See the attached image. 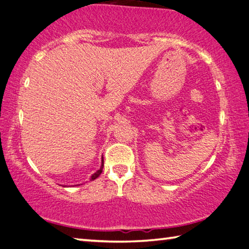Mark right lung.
Listing matches in <instances>:
<instances>
[{
	"label": "right lung",
	"mask_w": 249,
	"mask_h": 249,
	"mask_svg": "<svg viewBox=\"0 0 249 249\" xmlns=\"http://www.w3.org/2000/svg\"><path fill=\"white\" fill-rule=\"evenodd\" d=\"M102 170H103V159H102V165H101L100 169H99L98 171H96V172H94V174L91 176V179H90V180L92 181V180H94V179L98 178V177H99L101 174H102ZM78 185H79V184H78Z\"/></svg>",
	"instance_id": "1"
}]
</instances>
